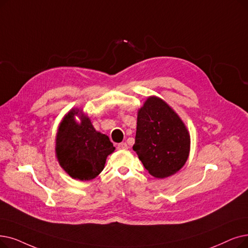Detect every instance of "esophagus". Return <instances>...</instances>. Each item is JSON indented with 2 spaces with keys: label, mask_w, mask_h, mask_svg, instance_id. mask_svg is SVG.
<instances>
[{
  "label": "esophagus",
  "mask_w": 248,
  "mask_h": 248,
  "mask_svg": "<svg viewBox=\"0 0 248 248\" xmlns=\"http://www.w3.org/2000/svg\"><path fill=\"white\" fill-rule=\"evenodd\" d=\"M128 147H127V144L126 143H121V144H118L117 145V150H125V149H127Z\"/></svg>",
  "instance_id": "1"
}]
</instances>
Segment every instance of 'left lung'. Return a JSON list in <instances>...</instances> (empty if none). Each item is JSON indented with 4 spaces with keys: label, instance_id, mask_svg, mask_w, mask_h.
<instances>
[{
    "label": "left lung",
    "instance_id": "obj_1",
    "mask_svg": "<svg viewBox=\"0 0 248 248\" xmlns=\"http://www.w3.org/2000/svg\"><path fill=\"white\" fill-rule=\"evenodd\" d=\"M133 149L151 175L166 178L186 163L190 151L189 132L167 102L157 96H149L138 109Z\"/></svg>",
    "mask_w": 248,
    "mask_h": 248
}]
</instances>
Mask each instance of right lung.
I'll return each instance as SVG.
<instances>
[{
  "mask_svg": "<svg viewBox=\"0 0 248 248\" xmlns=\"http://www.w3.org/2000/svg\"><path fill=\"white\" fill-rule=\"evenodd\" d=\"M114 150L109 138L95 130L83 109L74 107L64 114L58 127L55 151L60 166L72 178L88 181L98 176Z\"/></svg>",
  "mask_w": 248,
  "mask_h": 248,
  "instance_id": "obj_1",
  "label": "right lung"
}]
</instances>
